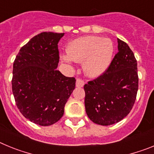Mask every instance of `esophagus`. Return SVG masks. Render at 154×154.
Masks as SVG:
<instances>
[{"instance_id":"1","label":"esophagus","mask_w":154,"mask_h":154,"mask_svg":"<svg viewBox=\"0 0 154 154\" xmlns=\"http://www.w3.org/2000/svg\"><path fill=\"white\" fill-rule=\"evenodd\" d=\"M84 81L83 80L80 79H76V87H79V88H81V87H83L84 85Z\"/></svg>"}]
</instances>
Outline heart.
I'll return each instance as SVG.
<instances>
[{
  "instance_id": "b5f03b06",
  "label": "heart",
  "mask_w": 154,
  "mask_h": 154,
  "mask_svg": "<svg viewBox=\"0 0 154 154\" xmlns=\"http://www.w3.org/2000/svg\"><path fill=\"white\" fill-rule=\"evenodd\" d=\"M115 51L111 39L103 37H81L72 41L67 48V55L63 56L66 61L84 62L85 75L90 78H97L109 67Z\"/></svg>"
}]
</instances>
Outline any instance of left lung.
Listing matches in <instances>:
<instances>
[{
  "label": "left lung",
  "mask_w": 154,
  "mask_h": 154,
  "mask_svg": "<svg viewBox=\"0 0 154 154\" xmlns=\"http://www.w3.org/2000/svg\"><path fill=\"white\" fill-rule=\"evenodd\" d=\"M118 52L106 72L84 85L88 117L96 124L116 123L130 113L138 91L137 62L126 42L117 39Z\"/></svg>",
  "instance_id": "8db88e82"
}]
</instances>
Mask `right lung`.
Returning a JSON list of instances; mask_svg holds the SVG:
<instances>
[{
  "instance_id": "add662e5",
  "label": "right lung",
  "mask_w": 154,
  "mask_h": 154,
  "mask_svg": "<svg viewBox=\"0 0 154 154\" xmlns=\"http://www.w3.org/2000/svg\"><path fill=\"white\" fill-rule=\"evenodd\" d=\"M64 33L42 32L21 48L13 65L12 92L24 117L40 126H50L64 114L75 89L74 77L57 70L58 43Z\"/></svg>"
}]
</instances>
